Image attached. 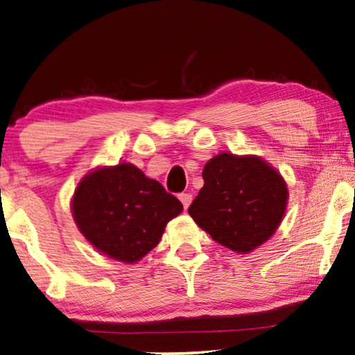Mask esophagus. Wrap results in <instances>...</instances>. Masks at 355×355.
<instances>
[{"label":"esophagus","mask_w":355,"mask_h":355,"mask_svg":"<svg viewBox=\"0 0 355 355\" xmlns=\"http://www.w3.org/2000/svg\"><path fill=\"white\" fill-rule=\"evenodd\" d=\"M180 200H182L183 207H184V209H188V207H189V204H191V200H193V194H189V193H183V194H180Z\"/></svg>","instance_id":"esophagus-1"}]
</instances>
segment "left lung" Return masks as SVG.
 I'll return each mask as SVG.
<instances>
[{
  "mask_svg": "<svg viewBox=\"0 0 355 355\" xmlns=\"http://www.w3.org/2000/svg\"><path fill=\"white\" fill-rule=\"evenodd\" d=\"M202 178L188 214L215 242L248 253L276 232L288 189L269 164L257 156L221 153L205 164Z\"/></svg>",
  "mask_w": 355,
  "mask_h": 355,
  "instance_id": "8db88e82",
  "label": "left lung"
}]
</instances>
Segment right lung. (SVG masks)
Returning a JSON list of instances; mask_svg holds the SVG:
<instances>
[{
    "label": "right lung",
    "mask_w": 355,
    "mask_h": 355,
    "mask_svg": "<svg viewBox=\"0 0 355 355\" xmlns=\"http://www.w3.org/2000/svg\"><path fill=\"white\" fill-rule=\"evenodd\" d=\"M73 216L83 236L110 258L135 263L159 244L183 205L129 162L97 168L79 182Z\"/></svg>",
    "instance_id": "right-lung-1"
}]
</instances>
